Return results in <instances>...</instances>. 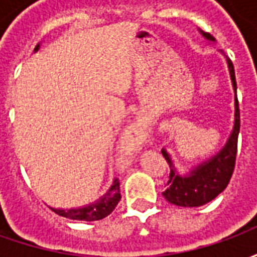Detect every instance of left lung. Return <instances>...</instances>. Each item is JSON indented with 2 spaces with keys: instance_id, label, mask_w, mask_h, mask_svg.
Instances as JSON below:
<instances>
[{
  "instance_id": "left-lung-1",
  "label": "left lung",
  "mask_w": 257,
  "mask_h": 257,
  "mask_svg": "<svg viewBox=\"0 0 257 257\" xmlns=\"http://www.w3.org/2000/svg\"><path fill=\"white\" fill-rule=\"evenodd\" d=\"M199 34L204 37L206 41L215 42L216 40L210 36L209 33H204L198 30ZM221 52V51H220ZM221 55L226 58L227 67L231 78L232 89H234V126L226 145L220 150L212 156L209 160L201 162L197 167L190 169L189 172L180 173L175 167L171 154L165 149H162V156L169 164L171 173L168 180L167 190L162 193L168 202L184 208H194V206H202L208 204L212 199H215L219 194L226 189L227 184L231 179L235 165V157H237V142L239 134V108H238L237 99V82H235V73L231 60L227 58L224 53Z\"/></svg>"
}]
</instances>
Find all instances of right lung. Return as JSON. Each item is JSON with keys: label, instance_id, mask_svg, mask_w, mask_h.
I'll return each instance as SVG.
<instances>
[{"label": "right lung", "instance_id": "obj_1", "mask_svg": "<svg viewBox=\"0 0 257 257\" xmlns=\"http://www.w3.org/2000/svg\"><path fill=\"white\" fill-rule=\"evenodd\" d=\"M38 49H40V44L36 47L34 52H37ZM119 199H121L119 182L114 180L110 190L92 204L79 206V208H71V209H59V208H52L51 206V209L55 213H58L59 216H63V217H67V219H71V220L95 221L104 219L106 216L110 215L112 210L115 209Z\"/></svg>", "mask_w": 257, "mask_h": 257}]
</instances>
